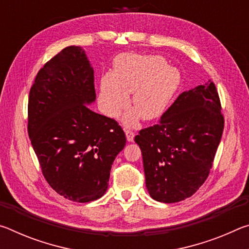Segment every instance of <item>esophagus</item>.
Segmentation results:
<instances>
[{
    "mask_svg": "<svg viewBox=\"0 0 249 249\" xmlns=\"http://www.w3.org/2000/svg\"><path fill=\"white\" fill-rule=\"evenodd\" d=\"M125 135H126V140L127 142H133L135 134L132 132V130H125Z\"/></svg>",
    "mask_w": 249,
    "mask_h": 249,
    "instance_id": "esophagus-1",
    "label": "esophagus"
}]
</instances>
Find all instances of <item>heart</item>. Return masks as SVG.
<instances>
[{
    "label": "heart",
    "mask_w": 249,
    "mask_h": 249,
    "mask_svg": "<svg viewBox=\"0 0 249 249\" xmlns=\"http://www.w3.org/2000/svg\"><path fill=\"white\" fill-rule=\"evenodd\" d=\"M181 75L175 67L167 65L158 54L124 53L114 60L113 72L103 74L100 80L98 102L107 117H116L129 103L123 124L135 127L141 117L146 121L159 119L169 107L180 86Z\"/></svg>",
    "instance_id": "b5f03b06"
}]
</instances>
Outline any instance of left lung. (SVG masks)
<instances>
[{"instance_id":"left-lung-1","label":"left lung","mask_w":249,"mask_h":249,"mask_svg":"<svg viewBox=\"0 0 249 249\" xmlns=\"http://www.w3.org/2000/svg\"><path fill=\"white\" fill-rule=\"evenodd\" d=\"M221 109L216 88L209 80L182 92L157 124L135 136L154 200L176 203L204 183L224 128Z\"/></svg>"}]
</instances>
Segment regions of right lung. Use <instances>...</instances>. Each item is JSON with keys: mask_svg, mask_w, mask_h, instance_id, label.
<instances>
[{"mask_svg": "<svg viewBox=\"0 0 249 249\" xmlns=\"http://www.w3.org/2000/svg\"><path fill=\"white\" fill-rule=\"evenodd\" d=\"M95 99L93 68L79 46L50 59L29 91L28 135L45 179L80 203L107 192L113 161L126 144L117 122L87 107Z\"/></svg>", "mask_w": 249, "mask_h": 249, "instance_id": "1", "label": "right lung"}]
</instances>
